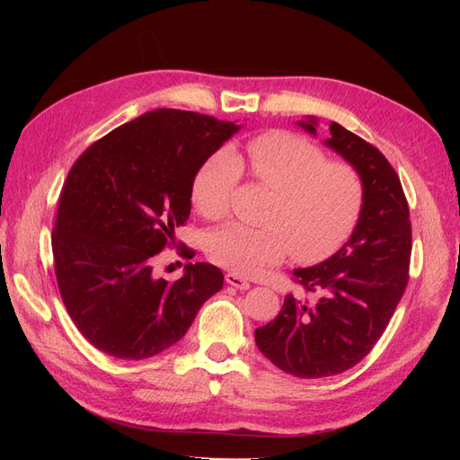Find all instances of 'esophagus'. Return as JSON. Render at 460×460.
<instances>
[{
	"label": "esophagus",
	"mask_w": 460,
	"mask_h": 460,
	"mask_svg": "<svg viewBox=\"0 0 460 460\" xmlns=\"http://www.w3.org/2000/svg\"><path fill=\"white\" fill-rule=\"evenodd\" d=\"M225 278H226V284L238 288V289H249V286H252V284L247 282V278H243L238 272H228Z\"/></svg>",
	"instance_id": "34e87169"
}]
</instances>
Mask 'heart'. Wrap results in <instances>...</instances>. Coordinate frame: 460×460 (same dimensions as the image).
Here are the masks:
<instances>
[{
	"mask_svg": "<svg viewBox=\"0 0 460 460\" xmlns=\"http://www.w3.org/2000/svg\"><path fill=\"white\" fill-rule=\"evenodd\" d=\"M242 164L276 191L267 226L232 222L213 230L207 253L220 267L252 274L289 252L301 262L332 257L351 238L365 208L363 176L347 161H330L316 144L284 130L255 136L245 157L226 147L211 153L193 176L191 199L205 218H222L242 180Z\"/></svg>",
	"mask_w": 460,
	"mask_h": 460,
	"instance_id": "obj_1",
	"label": "heart"
}]
</instances>
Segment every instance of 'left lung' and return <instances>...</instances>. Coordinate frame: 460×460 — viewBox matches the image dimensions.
Wrapping results in <instances>:
<instances>
[{"label": "left lung", "instance_id": "obj_1", "mask_svg": "<svg viewBox=\"0 0 460 460\" xmlns=\"http://www.w3.org/2000/svg\"><path fill=\"white\" fill-rule=\"evenodd\" d=\"M314 134V119L299 122ZM326 140L363 176L365 208L340 252L294 270L303 296L288 294L255 341L270 363L297 378H324L360 363L382 338L409 284L412 230L395 169L363 137L330 124Z\"/></svg>", "mask_w": 460, "mask_h": 460}]
</instances>
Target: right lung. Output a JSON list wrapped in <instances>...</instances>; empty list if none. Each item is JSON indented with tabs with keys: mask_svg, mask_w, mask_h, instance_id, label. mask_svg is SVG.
Here are the masks:
<instances>
[{
	"mask_svg": "<svg viewBox=\"0 0 460 460\" xmlns=\"http://www.w3.org/2000/svg\"><path fill=\"white\" fill-rule=\"evenodd\" d=\"M235 130L155 109L100 137L68 171L51 234L55 276L68 316L100 351L142 360L169 349L222 289L225 274L208 262H188L174 282L151 267L190 218L199 164ZM193 253L184 245L182 257Z\"/></svg>",
	"mask_w": 460,
	"mask_h": 460,
	"instance_id": "right-lung-1",
	"label": "right lung"
}]
</instances>
